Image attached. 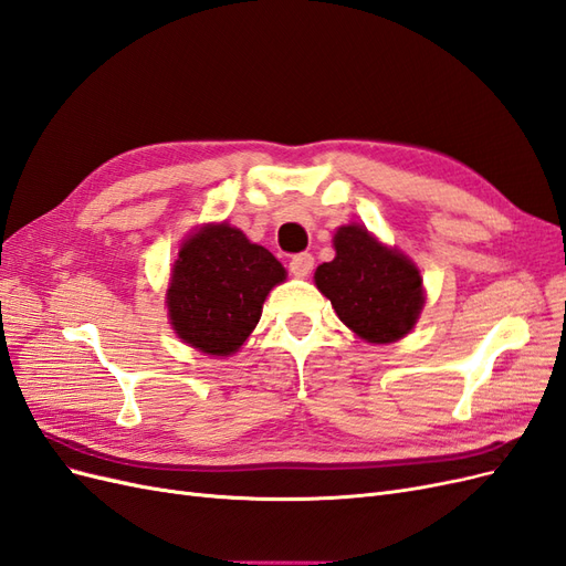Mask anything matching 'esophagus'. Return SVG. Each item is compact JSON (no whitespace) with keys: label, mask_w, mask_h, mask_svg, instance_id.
<instances>
[{"label":"esophagus","mask_w":566,"mask_h":566,"mask_svg":"<svg viewBox=\"0 0 566 566\" xmlns=\"http://www.w3.org/2000/svg\"><path fill=\"white\" fill-rule=\"evenodd\" d=\"M314 269V256L310 252H302L295 254L293 260H290V273H293L295 279H306Z\"/></svg>","instance_id":"esophagus-1"}]
</instances>
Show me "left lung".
Segmentation results:
<instances>
[{
    "instance_id": "8db88e82",
    "label": "left lung",
    "mask_w": 566,
    "mask_h": 566,
    "mask_svg": "<svg viewBox=\"0 0 566 566\" xmlns=\"http://www.w3.org/2000/svg\"><path fill=\"white\" fill-rule=\"evenodd\" d=\"M333 245L335 260L323 262L314 281L339 321L370 345L413 331L424 304L420 269L358 224L339 227Z\"/></svg>"
}]
</instances>
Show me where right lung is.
Segmentation results:
<instances>
[{
  "label": "right lung",
  "instance_id": "add662e5",
  "mask_svg": "<svg viewBox=\"0 0 566 566\" xmlns=\"http://www.w3.org/2000/svg\"><path fill=\"white\" fill-rule=\"evenodd\" d=\"M285 281L283 264L227 221L186 238L167 287V312L186 345L231 356L260 323L262 304Z\"/></svg>",
  "mask_w": 566,
  "mask_h": 566
}]
</instances>
